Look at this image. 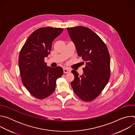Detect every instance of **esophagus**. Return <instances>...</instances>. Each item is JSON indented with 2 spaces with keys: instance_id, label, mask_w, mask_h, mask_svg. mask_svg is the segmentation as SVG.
Wrapping results in <instances>:
<instances>
[{
  "instance_id": "esophagus-1",
  "label": "esophagus",
  "mask_w": 135,
  "mask_h": 135,
  "mask_svg": "<svg viewBox=\"0 0 135 135\" xmlns=\"http://www.w3.org/2000/svg\"><path fill=\"white\" fill-rule=\"evenodd\" d=\"M70 71H71L70 69H69L68 68H64V73L65 74L70 73Z\"/></svg>"
}]
</instances>
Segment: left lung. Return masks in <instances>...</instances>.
I'll list each match as a JSON object with an SVG mask.
<instances>
[{
    "label": "left lung",
    "instance_id": "obj_1",
    "mask_svg": "<svg viewBox=\"0 0 135 135\" xmlns=\"http://www.w3.org/2000/svg\"><path fill=\"white\" fill-rule=\"evenodd\" d=\"M67 30L79 56L85 63L82 75L79 76L75 70L71 71L74 75L71 87L81 100L91 102L100 94L109 81L110 61L108 50L99 36L87 27L78 26Z\"/></svg>",
    "mask_w": 135,
    "mask_h": 135
}]
</instances>
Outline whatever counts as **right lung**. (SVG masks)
Wrapping results in <instances>:
<instances>
[{"mask_svg": "<svg viewBox=\"0 0 135 135\" xmlns=\"http://www.w3.org/2000/svg\"><path fill=\"white\" fill-rule=\"evenodd\" d=\"M64 29L41 28L28 38L19 54L18 65L22 82L36 98L43 99L53 93L56 80L63 75L60 67H48L44 58L50 54L52 43Z\"/></svg>", "mask_w": 135, "mask_h": 135, "instance_id": "right-lung-1", "label": "right lung"}]
</instances>
